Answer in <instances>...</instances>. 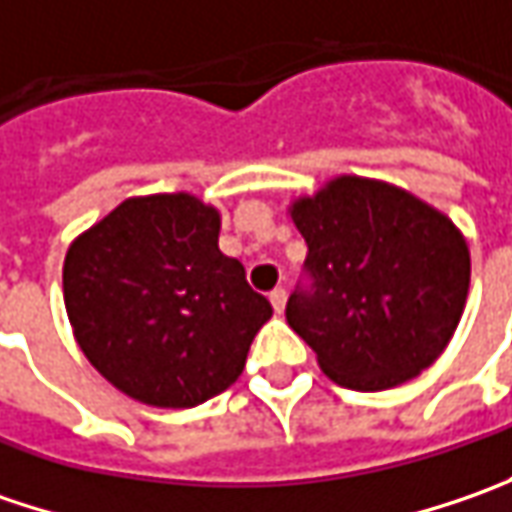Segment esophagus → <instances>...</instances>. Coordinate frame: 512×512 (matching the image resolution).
<instances>
[{
	"instance_id": "obj_1",
	"label": "esophagus",
	"mask_w": 512,
	"mask_h": 512,
	"mask_svg": "<svg viewBox=\"0 0 512 512\" xmlns=\"http://www.w3.org/2000/svg\"><path fill=\"white\" fill-rule=\"evenodd\" d=\"M285 302H287V293L285 287H276V290H270V305L276 313H282L285 310Z\"/></svg>"
}]
</instances>
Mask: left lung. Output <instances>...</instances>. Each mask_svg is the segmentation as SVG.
<instances>
[{"label": "left lung", "instance_id": "left-lung-1", "mask_svg": "<svg viewBox=\"0 0 512 512\" xmlns=\"http://www.w3.org/2000/svg\"><path fill=\"white\" fill-rule=\"evenodd\" d=\"M307 259L287 325L350 390H387L439 359L470 287V250L439 210L342 176L290 210Z\"/></svg>", "mask_w": 512, "mask_h": 512}]
</instances>
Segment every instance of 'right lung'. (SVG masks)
<instances>
[{
    "mask_svg": "<svg viewBox=\"0 0 512 512\" xmlns=\"http://www.w3.org/2000/svg\"><path fill=\"white\" fill-rule=\"evenodd\" d=\"M76 342L113 387L153 407H196L242 376L273 316L219 250V213L187 193L128 199L65 259Z\"/></svg>",
    "mask_w": 512,
    "mask_h": 512,
    "instance_id": "right-lung-1",
    "label": "right lung"
}]
</instances>
